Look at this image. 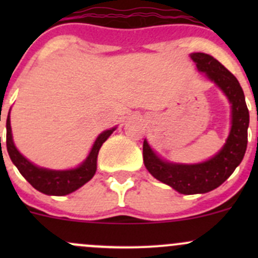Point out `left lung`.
<instances>
[{"label":"left lung","mask_w":258,"mask_h":258,"mask_svg":"<svg viewBox=\"0 0 258 258\" xmlns=\"http://www.w3.org/2000/svg\"><path fill=\"white\" fill-rule=\"evenodd\" d=\"M200 72L215 82L231 103V131L223 147L210 160L195 165L172 163L158 157L144 141V162L148 172L158 181L183 195L206 194L217 188L236 170L247 148L249 113L237 79L212 56L202 52L191 53Z\"/></svg>","instance_id":"left-lung-1"}]
</instances>
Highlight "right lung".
Here are the masks:
<instances>
[{
  "label": "right lung",
  "mask_w": 258,
  "mask_h": 258,
  "mask_svg": "<svg viewBox=\"0 0 258 258\" xmlns=\"http://www.w3.org/2000/svg\"><path fill=\"white\" fill-rule=\"evenodd\" d=\"M6 128L7 152H9L10 158L18 168L21 175L30 182L31 186L35 187L37 191L42 192V194L49 195V196H64V195H69L79 189L81 186H83L86 182H88L95 176L96 170H97L98 151H100L103 142L116 130V127L111 130H106L97 137L92 148H91V152L88 153L87 158L81 163L79 167L64 171L47 170V168L37 167L18 152L16 146L14 144V140H12L10 113L7 116Z\"/></svg>",
  "instance_id": "right-lung-1"
}]
</instances>
